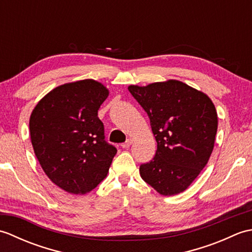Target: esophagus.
<instances>
[{
  "instance_id": "obj_1",
  "label": "esophagus",
  "mask_w": 252,
  "mask_h": 252,
  "mask_svg": "<svg viewBox=\"0 0 252 252\" xmlns=\"http://www.w3.org/2000/svg\"><path fill=\"white\" fill-rule=\"evenodd\" d=\"M131 144H132V140H131V138H127V140L125 143L121 144V147L122 148H129L131 146Z\"/></svg>"
}]
</instances>
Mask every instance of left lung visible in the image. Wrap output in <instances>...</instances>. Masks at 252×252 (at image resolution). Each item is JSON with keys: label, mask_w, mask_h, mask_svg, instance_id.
<instances>
[{"label": "left lung", "mask_w": 252, "mask_h": 252, "mask_svg": "<svg viewBox=\"0 0 252 252\" xmlns=\"http://www.w3.org/2000/svg\"><path fill=\"white\" fill-rule=\"evenodd\" d=\"M127 89L147 114L157 142L155 157L140 165L142 179L164 196L184 191L213 151L215 105L206 94L178 80Z\"/></svg>", "instance_id": "8db88e82"}]
</instances>
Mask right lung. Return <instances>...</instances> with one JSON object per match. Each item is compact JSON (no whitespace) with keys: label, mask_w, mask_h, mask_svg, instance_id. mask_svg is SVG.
Listing matches in <instances>:
<instances>
[{"label":"right lung","mask_w":252,"mask_h":252,"mask_svg":"<svg viewBox=\"0 0 252 252\" xmlns=\"http://www.w3.org/2000/svg\"><path fill=\"white\" fill-rule=\"evenodd\" d=\"M108 90L92 79L57 87L32 111L31 143L42 169L53 183L83 195L103 181L117 154L105 141L97 117Z\"/></svg>","instance_id":"obj_1"}]
</instances>
